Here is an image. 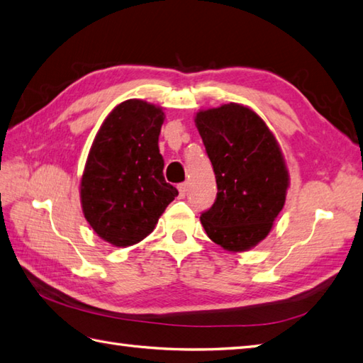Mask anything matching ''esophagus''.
Listing matches in <instances>:
<instances>
[{"instance_id": "esophagus-1", "label": "esophagus", "mask_w": 363, "mask_h": 363, "mask_svg": "<svg viewBox=\"0 0 363 363\" xmlns=\"http://www.w3.org/2000/svg\"><path fill=\"white\" fill-rule=\"evenodd\" d=\"M187 189H189V185L185 184V182L178 185V190H179V196H181V198H185V195H187Z\"/></svg>"}]
</instances>
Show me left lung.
<instances>
[{
  "label": "left lung",
  "instance_id": "8db88e82",
  "mask_svg": "<svg viewBox=\"0 0 363 363\" xmlns=\"http://www.w3.org/2000/svg\"><path fill=\"white\" fill-rule=\"evenodd\" d=\"M195 125L218 185L215 204L201 215V224L227 252L254 249L271 233L288 195L280 143L254 109L235 102L199 109Z\"/></svg>",
  "mask_w": 363,
  "mask_h": 363
}]
</instances>
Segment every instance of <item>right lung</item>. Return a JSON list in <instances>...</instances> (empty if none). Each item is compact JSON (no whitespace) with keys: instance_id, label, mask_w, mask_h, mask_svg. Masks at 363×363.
Listing matches in <instances>:
<instances>
[{"instance_id":"obj_1","label":"right lung","mask_w":363,"mask_h":363,"mask_svg":"<svg viewBox=\"0 0 363 363\" xmlns=\"http://www.w3.org/2000/svg\"><path fill=\"white\" fill-rule=\"evenodd\" d=\"M162 106L128 99L113 108L96 134L80 178V204L91 229L114 247L153 232L178 190L164 179L159 153Z\"/></svg>"}]
</instances>
